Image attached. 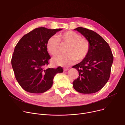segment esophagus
I'll use <instances>...</instances> for the list:
<instances>
[{
  "label": "esophagus",
  "instance_id": "1",
  "mask_svg": "<svg viewBox=\"0 0 125 125\" xmlns=\"http://www.w3.org/2000/svg\"><path fill=\"white\" fill-rule=\"evenodd\" d=\"M68 69H69V68H66V67H65V68H63V70H64V71H67Z\"/></svg>",
  "mask_w": 125,
  "mask_h": 125
}]
</instances>
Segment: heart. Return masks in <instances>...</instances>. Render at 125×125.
<instances>
[{"instance_id":"heart-1","label":"heart","mask_w":125,"mask_h":125,"mask_svg":"<svg viewBox=\"0 0 125 125\" xmlns=\"http://www.w3.org/2000/svg\"><path fill=\"white\" fill-rule=\"evenodd\" d=\"M66 54L59 55L53 59V62L61 66H68L76 60L81 61L89 55L91 44L87 39L73 31H67L56 36L50 37L47 41V48L52 56L60 53L61 45H67Z\"/></svg>"}]
</instances>
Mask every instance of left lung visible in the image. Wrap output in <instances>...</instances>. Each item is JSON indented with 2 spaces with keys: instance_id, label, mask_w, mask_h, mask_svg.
<instances>
[{
  "instance_id": "8db88e82",
  "label": "left lung",
  "mask_w": 125,
  "mask_h": 125,
  "mask_svg": "<svg viewBox=\"0 0 125 125\" xmlns=\"http://www.w3.org/2000/svg\"><path fill=\"white\" fill-rule=\"evenodd\" d=\"M90 42L89 55L80 63L73 66L79 73L73 82L74 89L83 94L94 93L108 82L114 56L108 43L96 32L83 27L74 29Z\"/></svg>"
}]
</instances>
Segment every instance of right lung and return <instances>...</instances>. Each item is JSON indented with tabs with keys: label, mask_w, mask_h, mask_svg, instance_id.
Returning a JSON list of instances; mask_svg holds the SVG:
<instances>
[{
	"label": "right lung",
	"mask_w": 125,
	"mask_h": 125,
	"mask_svg": "<svg viewBox=\"0 0 125 125\" xmlns=\"http://www.w3.org/2000/svg\"><path fill=\"white\" fill-rule=\"evenodd\" d=\"M62 29L35 28L24 35L16 45L11 65L19 84L31 93H42L50 89L53 78L62 73V67L46 68L51 57L48 52V39Z\"/></svg>",
	"instance_id": "obj_1"
}]
</instances>
